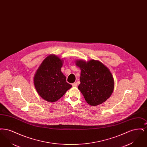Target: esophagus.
Returning <instances> with one entry per match:
<instances>
[{
	"instance_id": "esophagus-1",
	"label": "esophagus",
	"mask_w": 147,
	"mask_h": 147,
	"mask_svg": "<svg viewBox=\"0 0 147 147\" xmlns=\"http://www.w3.org/2000/svg\"><path fill=\"white\" fill-rule=\"evenodd\" d=\"M72 86H73V87H77V83H73V84H72Z\"/></svg>"
}]
</instances>
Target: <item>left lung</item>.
Returning a JSON list of instances; mask_svg holds the SVG:
<instances>
[{
  "label": "left lung",
  "mask_w": 147,
  "mask_h": 147,
  "mask_svg": "<svg viewBox=\"0 0 147 147\" xmlns=\"http://www.w3.org/2000/svg\"><path fill=\"white\" fill-rule=\"evenodd\" d=\"M81 70L79 90L91 106L102 104L110 98L114 89V80L107 67L101 62L91 59L86 62L77 60Z\"/></svg>",
  "instance_id": "8db88e82"
}]
</instances>
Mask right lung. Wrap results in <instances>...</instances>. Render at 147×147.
I'll return each mask as SVG.
<instances>
[{"instance_id": "1", "label": "right lung", "mask_w": 147, "mask_h": 147, "mask_svg": "<svg viewBox=\"0 0 147 147\" xmlns=\"http://www.w3.org/2000/svg\"><path fill=\"white\" fill-rule=\"evenodd\" d=\"M63 62L58 56L50 55L36 71L34 78L36 90L47 101H57L72 86L67 83L66 77L61 71Z\"/></svg>"}]
</instances>
